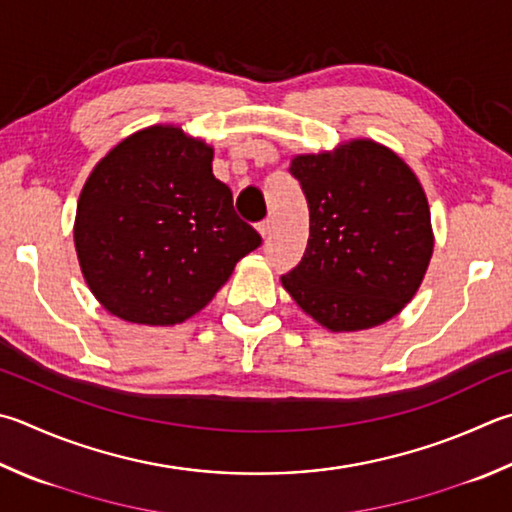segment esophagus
I'll list each match as a JSON object with an SVG mask.
<instances>
[{
    "label": "esophagus",
    "instance_id": "obj_1",
    "mask_svg": "<svg viewBox=\"0 0 512 512\" xmlns=\"http://www.w3.org/2000/svg\"><path fill=\"white\" fill-rule=\"evenodd\" d=\"M257 230H259V235H262V237H268V235H271V230H273V221H262V224H259L257 226Z\"/></svg>",
    "mask_w": 512,
    "mask_h": 512
}]
</instances>
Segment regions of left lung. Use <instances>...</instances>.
Segmentation results:
<instances>
[{
	"label": "left lung",
	"instance_id": "8db88e82",
	"mask_svg": "<svg viewBox=\"0 0 512 512\" xmlns=\"http://www.w3.org/2000/svg\"><path fill=\"white\" fill-rule=\"evenodd\" d=\"M291 174L309 203V244L282 277L288 295L333 333L392 320L434 253L430 203L412 167L383 143L351 138L295 154Z\"/></svg>",
	"mask_w": 512,
	"mask_h": 512
}]
</instances>
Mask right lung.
<instances>
[{
    "label": "right lung",
    "instance_id": "right-lung-1",
    "mask_svg": "<svg viewBox=\"0 0 512 512\" xmlns=\"http://www.w3.org/2000/svg\"><path fill=\"white\" fill-rule=\"evenodd\" d=\"M215 147L181 125L125 136L82 185L73 244L89 291L129 324L174 327L262 244L212 174Z\"/></svg>",
    "mask_w": 512,
    "mask_h": 512
}]
</instances>
